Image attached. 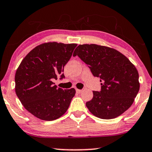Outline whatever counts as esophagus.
I'll return each mask as SVG.
<instances>
[{
    "label": "esophagus",
    "instance_id": "obj_1",
    "mask_svg": "<svg viewBox=\"0 0 152 152\" xmlns=\"http://www.w3.org/2000/svg\"><path fill=\"white\" fill-rule=\"evenodd\" d=\"M82 90H81V89H78V88H77V89H76V92L77 94L82 93Z\"/></svg>",
    "mask_w": 152,
    "mask_h": 152
}]
</instances>
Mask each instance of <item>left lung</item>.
I'll use <instances>...</instances> for the list:
<instances>
[{
	"instance_id": "obj_1",
	"label": "left lung",
	"mask_w": 152,
	"mask_h": 152,
	"mask_svg": "<svg viewBox=\"0 0 152 152\" xmlns=\"http://www.w3.org/2000/svg\"><path fill=\"white\" fill-rule=\"evenodd\" d=\"M99 77L101 91H93L86 103L91 113L102 119L119 117L131 107L140 89L135 66L123 54L111 47L96 44L80 45L73 53Z\"/></svg>"
}]
</instances>
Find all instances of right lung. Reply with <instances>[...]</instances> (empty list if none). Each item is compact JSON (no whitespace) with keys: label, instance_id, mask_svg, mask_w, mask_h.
<instances>
[{"label":"right lung","instance_id":"1","mask_svg":"<svg viewBox=\"0 0 152 152\" xmlns=\"http://www.w3.org/2000/svg\"><path fill=\"white\" fill-rule=\"evenodd\" d=\"M77 44L49 42L37 45L26 56L15 73V92L27 111L44 121H53L66 113L74 88H58L52 82L64 77V66Z\"/></svg>","mask_w":152,"mask_h":152}]
</instances>
